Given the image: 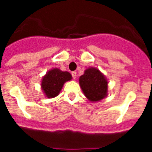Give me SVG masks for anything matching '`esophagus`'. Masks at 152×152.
<instances>
[{"mask_svg":"<svg viewBox=\"0 0 152 152\" xmlns=\"http://www.w3.org/2000/svg\"><path fill=\"white\" fill-rule=\"evenodd\" d=\"M72 77H73L74 79H75V78H76V77H77V72H72Z\"/></svg>","mask_w":152,"mask_h":152,"instance_id":"1","label":"esophagus"}]
</instances>
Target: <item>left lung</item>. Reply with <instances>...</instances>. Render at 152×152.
<instances>
[{
	"instance_id": "8db88e82",
	"label": "left lung",
	"mask_w": 152,
	"mask_h": 152,
	"mask_svg": "<svg viewBox=\"0 0 152 152\" xmlns=\"http://www.w3.org/2000/svg\"><path fill=\"white\" fill-rule=\"evenodd\" d=\"M84 95L91 101H99L107 95V81L96 68H88L79 78Z\"/></svg>"
}]
</instances>
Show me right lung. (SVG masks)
<instances>
[{"label": "right lung", "mask_w": 152, "mask_h": 152, "mask_svg": "<svg viewBox=\"0 0 152 152\" xmlns=\"http://www.w3.org/2000/svg\"><path fill=\"white\" fill-rule=\"evenodd\" d=\"M71 79L69 72H61L58 68L50 70L42 80V88L47 97H55L59 94L64 82Z\"/></svg>", "instance_id": "obj_1"}]
</instances>
